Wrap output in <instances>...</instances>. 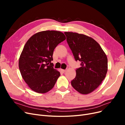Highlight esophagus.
<instances>
[{
	"instance_id": "obj_1",
	"label": "esophagus",
	"mask_w": 125,
	"mask_h": 125,
	"mask_svg": "<svg viewBox=\"0 0 125 125\" xmlns=\"http://www.w3.org/2000/svg\"><path fill=\"white\" fill-rule=\"evenodd\" d=\"M66 71V70H64V69H62V73H64L65 71Z\"/></svg>"
}]
</instances>
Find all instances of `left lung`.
I'll list each match as a JSON object with an SVG mask.
<instances>
[{
  "label": "left lung",
  "mask_w": 125,
  "mask_h": 125,
  "mask_svg": "<svg viewBox=\"0 0 125 125\" xmlns=\"http://www.w3.org/2000/svg\"><path fill=\"white\" fill-rule=\"evenodd\" d=\"M66 41L75 61L81 62L76 76L71 82L73 88L82 94L95 90L105 77L107 58L100 45L94 39L77 33L65 32Z\"/></svg>",
  "instance_id": "left-lung-1"
}]
</instances>
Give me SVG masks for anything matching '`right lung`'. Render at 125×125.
Returning a JSON list of instances; mask_svg holds the SVG:
<instances>
[{"label": "right lung", "instance_id": "add662e5", "mask_svg": "<svg viewBox=\"0 0 125 125\" xmlns=\"http://www.w3.org/2000/svg\"><path fill=\"white\" fill-rule=\"evenodd\" d=\"M65 39L62 32L47 30L37 33L26 42L19 58V67L32 90L45 93L55 86L60 73L51 63L52 54L58 44Z\"/></svg>", "mask_w": 125, "mask_h": 125}]
</instances>
